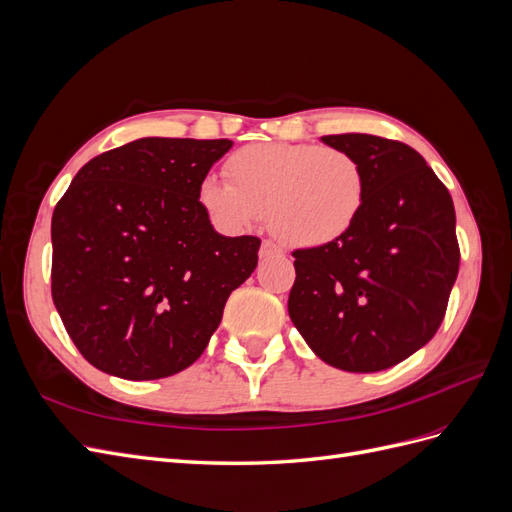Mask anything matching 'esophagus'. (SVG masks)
<instances>
[{
  "label": "esophagus",
  "mask_w": 512,
  "mask_h": 512,
  "mask_svg": "<svg viewBox=\"0 0 512 512\" xmlns=\"http://www.w3.org/2000/svg\"><path fill=\"white\" fill-rule=\"evenodd\" d=\"M273 254H282L280 247H277L273 241H262V245H260V258H267V256H273Z\"/></svg>",
  "instance_id": "1"
}]
</instances>
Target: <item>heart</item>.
<instances>
[{"instance_id": "heart-1", "label": "heart", "mask_w": 512, "mask_h": 512, "mask_svg": "<svg viewBox=\"0 0 512 512\" xmlns=\"http://www.w3.org/2000/svg\"><path fill=\"white\" fill-rule=\"evenodd\" d=\"M226 181L207 177L198 205L222 230H243L267 215L273 237L322 247L346 237L365 203L361 164L335 147L254 143L226 160Z\"/></svg>"}]
</instances>
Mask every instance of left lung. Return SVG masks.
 Here are the masks:
<instances>
[{
	"label": "left lung",
	"mask_w": 512,
	"mask_h": 512,
	"mask_svg": "<svg viewBox=\"0 0 512 512\" xmlns=\"http://www.w3.org/2000/svg\"><path fill=\"white\" fill-rule=\"evenodd\" d=\"M361 164L365 203L346 237L294 250L288 314L337 369H389L436 335L459 273L455 207L412 147L371 134L322 136Z\"/></svg>",
	"instance_id": "left-lung-1"
}]
</instances>
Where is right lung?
Returning <instances> with one entry per match:
<instances>
[{"instance_id": "add662e5", "label": "right lung", "mask_w": 512, "mask_h": 512, "mask_svg": "<svg viewBox=\"0 0 512 512\" xmlns=\"http://www.w3.org/2000/svg\"><path fill=\"white\" fill-rule=\"evenodd\" d=\"M228 138H138L89 160L53 211L51 294L85 359L158 380L205 352L258 237H222L198 188Z\"/></svg>"}]
</instances>
